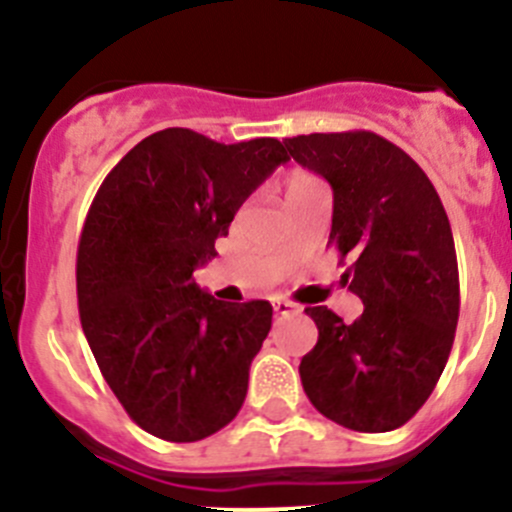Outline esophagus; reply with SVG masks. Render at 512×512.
Wrapping results in <instances>:
<instances>
[{
  "label": "esophagus",
  "mask_w": 512,
  "mask_h": 512,
  "mask_svg": "<svg viewBox=\"0 0 512 512\" xmlns=\"http://www.w3.org/2000/svg\"><path fill=\"white\" fill-rule=\"evenodd\" d=\"M272 310H275V315H295V312H300V307L295 302L277 297V300H272Z\"/></svg>",
  "instance_id": "esophagus-1"
}]
</instances>
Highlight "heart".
Instances as JSON below:
<instances>
[{
    "label": "heart",
    "instance_id": "heart-1",
    "mask_svg": "<svg viewBox=\"0 0 512 512\" xmlns=\"http://www.w3.org/2000/svg\"><path fill=\"white\" fill-rule=\"evenodd\" d=\"M307 187H320V180H315L312 175H305V172H297V175H292L290 180H287V195L307 190Z\"/></svg>",
    "mask_w": 512,
    "mask_h": 512
}]
</instances>
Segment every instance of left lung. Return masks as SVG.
Returning <instances> with one entry per match:
<instances>
[{
    "label": "left lung",
    "instance_id": "obj_1",
    "mask_svg": "<svg viewBox=\"0 0 512 512\" xmlns=\"http://www.w3.org/2000/svg\"><path fill=\"white\" fill-rule=\"evenodd\" d=\"M287 152L332 187L327 245L365 310L345 322L305 307L317 345L300 377L325 418L357 433L408 423L438 385L455 340L460 280L448 215L418 162L367 130L285 140Z\"/></svg>",
    "mask_w": 512,
    "mask_h": 512
}]
</instances>
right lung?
<instances>
[{"mask_svg":"<svg viewBox=\"0 0 512 512\" xmlns=\"http://www.w3.org/2000/svg\"><path fill=\"white\" fill-rule=\"evenodd\" d=\"M287 160L275 137L222 145L170 127L132 147L89 205L77 247L79 320L112 393L155 438H210L245 403L272 305L215 300L192 272Z\"/></svg>","mask_w":512,"mask_h":512,"instance_id":"obj_1","label":"right lung"}]
</instances>
